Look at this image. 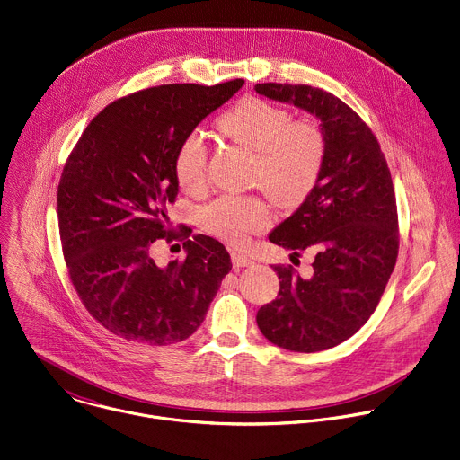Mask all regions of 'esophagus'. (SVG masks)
I'll use <instances>...</instances> for the list:
<instances>
[{
	"label": "esophagus",
	"mask_w": 460,
	"mask_h": 460,
	"mask_svg": "<svg viewBox=\"0 0 460 460\" xmlns=\"http://www.w3.org/2000/svg\"><path fill=\"white\" fill-rule=\"evenodd\" d=\"M231 260H233V265H234L236 269L249 267V265L254 263V260H252L251 256H247V254H243V252H240V251H234V252L231 254Z\"/></svg>",
	"instance_id": "esophagus-1"
}]
</instances>
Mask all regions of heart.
<instances>
[{
    "mask_svg": "<svg viewBox=\"0 0 460 460\" xmlns=\"http://www.w3.org/2000/svg\"><path fill=\"white\" fill-rule=\"evenodd\" d=\"M218 128L254 152L252 179L279 204H299L315 186L326 145L314 123L292 119L285 107L249 96L222 114ZM173 173L186 191L204 188L208 146L199 132H190L179 143ZM202 224L215 236L243 245L251 234L269 227L270 209L254 195H224L202 211Z\"/></svg>",
    "mask_w": 460,
    "mask_h": 460,
    "instance_id": "1",
    "label": "heart"
}]
</instances>
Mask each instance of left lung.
<instances>
[{
    "label": "left lung",
    "instance_id": "left-lung-1",
    "mask_svg": "<svg viewBox=\"0 0 460 460\" xmlns=\"http://www.w3.org/2000/svg\"><path fill=\"white\" fill-rule=\"evenodd\" d=\"M254 89L317 116L326 145L310 195L269 234L297 256L314 251V274L303 279L292 265H272L278 299L258 310L256 323L283 349H330L369 321L394 270L400 231L391 170L369 125L332 93L276 82Z\"/></svg>",
    "mask_w": 460,
    "mask_h": 460
}]
</instances>
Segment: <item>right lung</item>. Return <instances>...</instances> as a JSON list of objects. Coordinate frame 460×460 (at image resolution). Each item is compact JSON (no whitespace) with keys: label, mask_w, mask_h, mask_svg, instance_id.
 I'll list each match as a JSON object with an SVG mask.
<instances>
[{"label":"right lung","mask_w":460,"mask_h":460,"mask_svg":"<svg viewBox=\"0 0 460 460\" xmlns=\"http://www.w3.org/2000/svg\"><path fill=\"white\" fill-rule=\"evenodd\" d=\"M166 84L127 94L98 112L71 150L57 190L62 254L93 319L148 346L188 339L231 270L226 247L170 229L179 182L173 155L184 136L240 87ZM184 241L187 258L159 268L154 243Z\"/></svg>","instance_id":"obj_1"}]
</instances>
